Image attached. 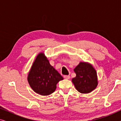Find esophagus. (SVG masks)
Returning <instances> with one entry per match:
<instances>
[{
  "label": "esophagus",
  "mask_w": 121,
  "mask_h": 121,
  "mask_svg": "<svg viewBox=\"0 0 121 121\" xmlns=\"http://www.w3.org/2000/svg\"><path fill=\"white\" fill-rule=\"evenodd\" d=\"M64 78L66 79H70V76L69 75H64Z\"/></svg>",
  "instance_id": "1"
}]
</instances>
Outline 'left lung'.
<instances>
[{
  "mask_svg": "<svg viewBox=\"0 0 121 121\" xmlns=\"http://www.w3.org/2000/svg\"><path fill=\"white\" fill-rule=\"evenodd\" d=\"M76 77L72 79L75 88L82 94H87L94 90L97 85V74L90 64L80 62L74 69Z\"/></svg>",
  "mask_w": 121,
  "mask_h": 121,
  "instance_id": "1",
  "label": "left lung"
}]
</instances>
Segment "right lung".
<instances>
[{
  "instance_id": "obj_1",
  "label": "right lung",
  "mask_w": 121,
  "mask_h": 121,
  "mask_svg": "<svg viewBox=\"0 0 121 121\" xmlns=\"http://www.w3.org/2000/svg\"><path fill=\"white\" fill-rule=\"evenodd\" d=\"M27 79L35 92L46 96L55 91L57 84L63 78L49 64L43 53H41L33 63Z\"/></svg>"
}]
</instances>
